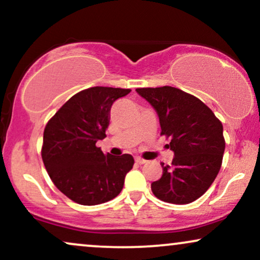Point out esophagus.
<instances>
[{"label":"esophagus","mask_w":260,"mask_h":260,"mask_svg":"<svg viewBox=\"0 0 260 260\" xmlns=\"http://www.w3.org/2000/svg\"><path fill=\"white\" fill-rule=\"evenodd\" d=\"M136 162L137 164H139V165H143V164H145L147 162V160H144V159H142V157H139V156H136Z\"/></svg>","instance_id":"34e87169"}]
</instances>
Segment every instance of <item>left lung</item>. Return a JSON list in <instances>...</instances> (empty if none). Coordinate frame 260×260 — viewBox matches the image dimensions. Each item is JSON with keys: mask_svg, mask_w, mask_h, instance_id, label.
Masks as SVG:
<instances>
[{"mask_svg": "<svg viewBox=\"0 0 260 260\" xmlns=\"http://www.w3.org/2000/svg\"><path fill=\"white\" fill-rule=\"evenodd\" d=\"M154 107L161 134L171 139V165L151 183L154 196L172 204H188L202 197L219 174L225 151L221 122L203 101L174 88L136 89Z\"/></svg>", "mask_w": 260, "mask_h": 260, "instance_id": "obj_1", "label": "left lung"}]
</instances>
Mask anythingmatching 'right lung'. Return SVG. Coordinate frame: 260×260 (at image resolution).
Segmentation results:
<instances>
[{"label": "right lung", "instance_id": "right-lung-1", "mask_svg": "<svg viewBox=\"0 0 260 260\" xmlns=\"http://www.w3.org/2000/svg\"><path fill=\"white\" fill-rule=\"evenodd\" d=\"M131 89L92 86L73 95L44 131L41 156L55 186L82 205H96L120 194L133 168L132 155L112 156L98 148L106 137L112 104Z\"/></svg>", "mask_w": 260, "mask_h": 260}]
</instances>
